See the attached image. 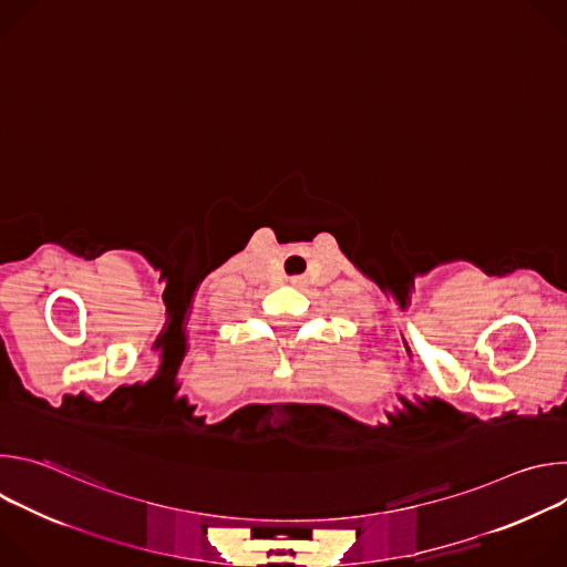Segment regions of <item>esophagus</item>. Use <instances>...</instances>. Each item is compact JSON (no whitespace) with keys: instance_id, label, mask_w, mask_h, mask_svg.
<instances>
[{"instance_id":"34e87169","label":"esophagus","mask_w":567,"mask_h":567,"mask_svg":"<svg viewBox=\"0 0 567 567\" xmlns=\"http://www.w3.org/2000/svg\"><path fill=\"white\" fill-rule=\"evenodd\" d=\"M293 287H298V285H302V278H298V276H293L291 280H289Z\"/></svg>"}]
</instances>
